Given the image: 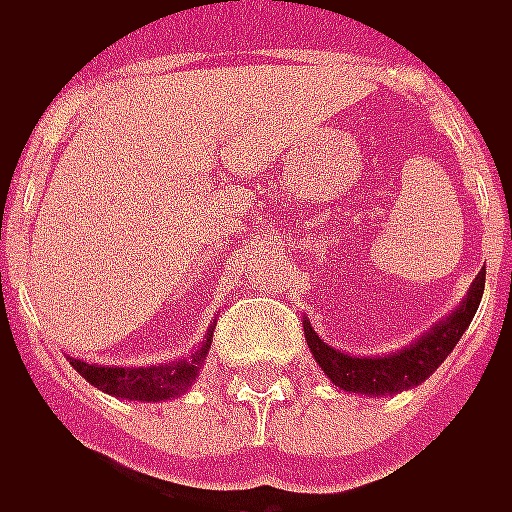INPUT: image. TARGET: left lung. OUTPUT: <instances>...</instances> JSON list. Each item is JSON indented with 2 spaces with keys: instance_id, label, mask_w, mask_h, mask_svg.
Returning a JSON list of instances; mask_svg holds the SVG:
<instances>
[{
  "instance_id": "obj_1",
  "label": "left lung",
  "mask_w": 512,
  "mask_h": 512,
  "mask_svg": "<svg viewBox=\"0 0 512 512\" xmlns=\"http://www.w3.org/2000/svg\"><path fill=\"white\" fill-rule=\"evenodd\" d=\"M485 293V270L473 279L468 296L451 315H445L434 327L423 332L417 341H411L389 355H346L344 349L324 344L310 321H304V341L310 346L312 358L321 366V372L332 380V386L349 394L363 397H386L400 394L425 383L442 366V360L451 355L459 344L462 332L471 327L473 315L479 310V301Z\"/></svg>"
}]
</instances>
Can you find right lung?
<instances>
[{
  "label": "right lung",
  "mask_w": 512,
  "mask_h": 512,
  "mask_svg": "<svg viewBox=\"0 0 512 512\" xmlns=\"http://www.w3.org/2000/svg\"><path fill=\"white\" fill-rule=\"evenodd\" d=\"M214 327H208V335L200 346H194V352L188 358L168 360L160 366H95L81 358H67L72 369L78 375L87 377L95 389L112 394V397H123V400H137V403H166L171 397L185 394L194 380L200 377L202 363L208 358V349L214 341Z\"/></svg>",
  "instance_id": "add662e5"
}]
</instances>
